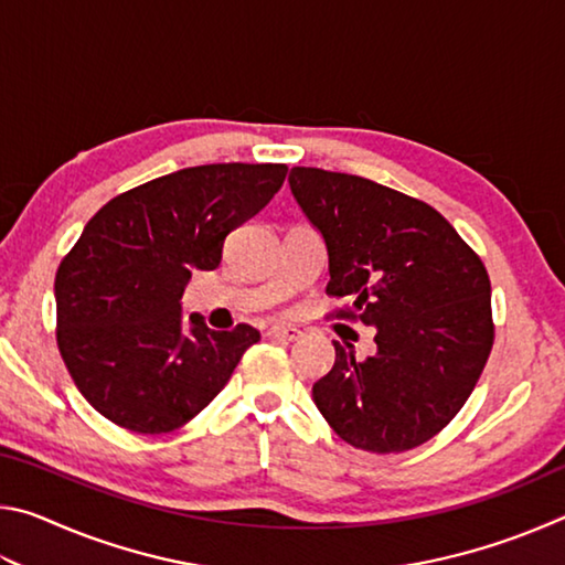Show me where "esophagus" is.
<instances>
[{
  "label": "esophagus",
  "mask_w": 565,
  "mask_h": 565,
  "mask_svg": "<svg viewBox=\"0 0 565 565\" xmlns=\"http://www.w3.org/2000/svg\"><path fill=\"white\" fill-rule=\"evenodd\" d=\"M266 337L279 339V341H296V339H301V331L294 327H271L269 331H266Z\"/></svg>",
  "instance_id": "1"
}]
</instances>
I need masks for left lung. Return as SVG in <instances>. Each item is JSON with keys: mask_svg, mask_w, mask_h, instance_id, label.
Returning <instances> with one entry per match:
<instances>
[{"mask_svg": "<svg viewBox=\"0 0 565 565\" xmlns=\"http://www.w3.org/2000/svg\"><path fill=\"white\" fill-rule=\"evenodd\" d=\"M291 194L329 252L337 319L376 327V353L337 361L313 404L353 448L401 454L448 426L493 347L489 271L426 202L376 181L294 167Z\"/></svg>", "mask_w": 565, "mask_h": 565, "instance_id": "1", "label": "left lung"}]
</instances>
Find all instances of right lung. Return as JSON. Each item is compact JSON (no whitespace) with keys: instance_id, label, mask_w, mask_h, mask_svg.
I'll return each instance as SVG.
<instances>
[{"instance_id":"1","label":"right lung","mask_w":565,"mask_h":565,"mask_svg":"<svg viewBox=\"0 0 565 565\" xmlns=\"http://www.w3.org/2000/svg\"><path fill=\"white\" fill-rule=\"evenodd\" d=\"M286 164L179 169L114 196L84 226L54 279L56 347L76 388L134 434L189 424L232 379L259 331L181 327L191 271L222 264L228 232L281 189Z\"/></svg>"}]
</instances>
